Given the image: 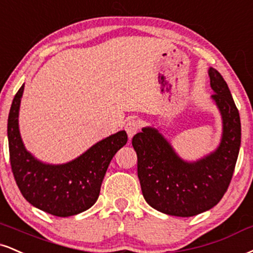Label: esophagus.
Segmentation results:
<instances>
[{"mask_svg":"<svg viewBox=\"0 0 253 253\" xmlns=\"http://www.w3.org/2000/svg\"><path fill=\"white\" fill-rule=\"evenodd\" d=\"M125 129H126L127 134H128L129 139H132L136 133L139 132L140 129V123L135 119H130V120L127 121L126 126H125Z\"/></svg>","mask_w":253,"mask_h":253,"instance_id":"esophagus-1","label":"esophagus"}]
</instances>
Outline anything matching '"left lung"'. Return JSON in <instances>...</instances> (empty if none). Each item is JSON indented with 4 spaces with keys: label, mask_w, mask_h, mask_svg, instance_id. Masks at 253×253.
<instances>
[{
    "label": "left lung",
    "mask_w": 253,
    "mask_h": 253,
    "mask_svg": "<svg viewBox=\"0 0 253 253\" xmlns=\"http://www.w3.org/2000/svg\"><path fill=\"white\" fill-rule=\"evenodd\" d=\"M209 77L211 99L223 123L220 144L213 152L196 161L184 160L154 127H144L132 139L142 196L165 214L192 217L208 211L220 202L232 179L242 138L239 112L220 73L211 67Z\"/></svg>",
    "instance_id": "left-lung-1"
}]
</instances>
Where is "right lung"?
Masks as SVG:
<instances>
[{
  "mask_svg": "<svg viewBox=\"0 0 253 253\" xmlns=\"http://www.w3.org/2000/svg\"><path fill=\"white\" fill-rule=\"evenodd\" d=\"M24 84L11 103L8 117L10 165L15 181L27 202L56 217L86 211L99 198L103 176L115 153L127 142L119 130L66 164L53 165L36 159L24 147L19 129V112Z\"/></svg>",
  "mask_w": 253,
  "mask_h": 253,
  "instance_id": "add662e5",
  "label": "right lung"
}]
</instances>
